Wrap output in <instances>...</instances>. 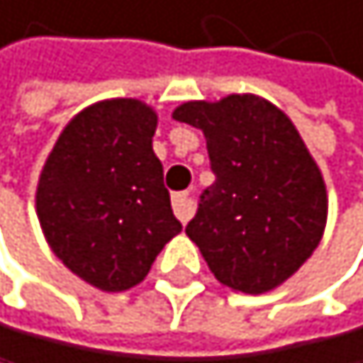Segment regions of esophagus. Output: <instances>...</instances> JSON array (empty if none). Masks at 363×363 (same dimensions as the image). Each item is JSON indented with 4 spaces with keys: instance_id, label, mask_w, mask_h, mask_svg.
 <instances>
[{
    "instance_id": "34e87169",
    "label": "esophagus",
    "mask_w": 363,
    "mask_h": 363,
    "mask_svg": "<svg viewBox=\"0 0 363 363\" xmlns=\"http://www.w3.org/2000/svg\"><path fill=\"white\" fill-rule=\"evenodd\" d=\"M171 201H174V213H176V218L183 222H189V218L194 215V201H192V196H189L187 192H176L174 196H171Z\"/></svg>"
}]
</instances>
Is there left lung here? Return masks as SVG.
Wrapping results in <instances>:
<instances>
[{
    "label": "left lung",
    "instance_id": "obj_1",
    "mask_svg": "<svg viewBox=\"0 0 363 363\" xmlns=\"http://www.w3.org/2000/svg\"><path fill=\"white\" fill-rule=\"evenodd\" d=\"M174 118L203 132L215 174L185 234L222 285L245 294L282 285L327 225V187L292 120L255 94L187 101Z\"/></svg>",
    "mask_w": 363,
    "mask_h": 363
}]
</instances>
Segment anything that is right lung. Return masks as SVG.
I'll list each match as a JSON object with an SVG mask.
<instances>
[{
    "instance_id": "right-lung-1",
    "label": "right lung",
    "mask_w": 363,
    "mask_h": 363,
    "mask_svg": "<svg viewBox=\"0 0 363 363\" xmlns=\"http://www.w3.org/2000/svg\"><path fill=\"white\" fill-rule=\"evenodd\" d=\"M157 116L106 99L65 127L43 164L36 215L62 264L104 292L138 285L183 225L152 152Z\"/></svg>"
}]
</instances>
